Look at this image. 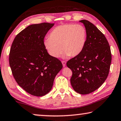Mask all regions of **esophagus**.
Wrapping results in <instances>:
<instances>
[{
  "mask_svg": "<svg viewBox=\"0 0 121 121\" xmlns=\"http://www.w3.org/2000/svg\"><path fill=\"white\" fill-rule=\"evenodd\" d=\"M62 65H63V67H65V65H66V62L65 61H62Z\"/></svg>",
  "mask_w": 121,
  "mask_h": 121,
  "instance_id": "esophagus-1",
  "label": "esophagus"
}]
</instances>
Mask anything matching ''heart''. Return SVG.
<instances>
[{"label":"heart","mask_w":121,"mask_h":121,"mask_svg":"<svg viewBox=\"0 0 121 121\" xmlns=\"http://www.w3.org/2000/svg\"><path fill=\"white\" fill-rule=\"evenodd\" d=\"M86 36V31L83 26L64 24L53 29L50 38L44 40V45L48 54L54 58L60 56L62 49L64 58L76 56L84 50Z\"/></svg>","instance_id":"heart-1"}]
</instances>
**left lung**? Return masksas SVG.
Returning <instances> with one entry per match:
<instances>
[{"label": "left lung", "mask_w": 121, "mask_h": 121, "mask_svg": "<svg viewBox=\"0 0 121 121\" xmlns=\"http://www.w3.org/2000/svg\"><path fill=\"white\" fill-rule=\"evenodd\" d=\"M79 22L86 31L85 45L81 54L69 60L67 65L73 71L70 83L73 89L81 95H87L105 82L109 73L112 54L104 35L87 20Z\"/></svg>", "instance_id": "8db88e82"}]
</instances>
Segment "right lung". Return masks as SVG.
<instances>
[{
    "label": "right lung",
    "mask_w": 121,
    "mask_h": 121,
    "mask_svg": "<svg viewBox=\"0 0 121 121\" xmlns=\"http://www.w3.org/2000/svg\"><path fill=\"white\" fill-rule=\"evenodd\" d=\"M54 25L42 23L28 26L15 37L10 50L9 62L14 78L32 95L48 94L63 67L59 59L48 54L44 45L45 36Z\"/></svg>",
    "instance_id": "right-lung-1"
}]
</instances>
